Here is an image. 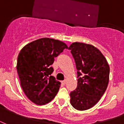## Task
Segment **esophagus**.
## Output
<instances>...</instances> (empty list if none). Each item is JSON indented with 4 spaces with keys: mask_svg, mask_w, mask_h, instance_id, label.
<instances>
[{
    "mask_svg": "<svg viewBox=\"0 0 124 124\" xmlns=\"http://www.w3.org/2000/svg\"><path fill=\"white\" fill-rule=\"evenodd\" d=\"M61 82H62V84L63 85H65L66 84V80H63V81H62Z\"/></svg>",
    "mask_w": 124,
    "mask_h": 124,
    "instance_id": "esophagus-1",
    "label": "esophagus"
}]
</instances>
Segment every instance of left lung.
Segmentation results:
<instances>
[{
    "label": "left lung",
    "instance_id": "left-lung-1",
    "mask_svg": "<svg viewBox=\"0 0 124 124\" xmlns=\"http://www.w3.org/2000/svg\"><path fill=\"white\" fill-rule=\"evenodd\" d=\"M77 70V87L70 93L75 109H90L100 100L108 87L110 68L105 56L93 45L74 42L69 47Z\"/></svg>",
    "mask_w": 124,
    "mask_h": 124
}]
</instances>
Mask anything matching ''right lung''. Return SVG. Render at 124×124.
I'll return each mask as SVG.
<instances>
[{
    "label": "right lung",
    "mask_w": 124,
    "mask_h": 124,
    "mask_svg": "<svg viewBox=\"0 0 124 124\" xmlns=\"http://www.w3.org/2000/svg\"><path fill=\"white\" fill-rule=\"evenodd\" d=\"M63 42L42 38L26 45L17 58L16 70L26 96L37 105H44L54 98L60 82L51 76L54 58L68 49Z\"/></svg>",
    "instance_id": "obj_1"
}]
</instances>
